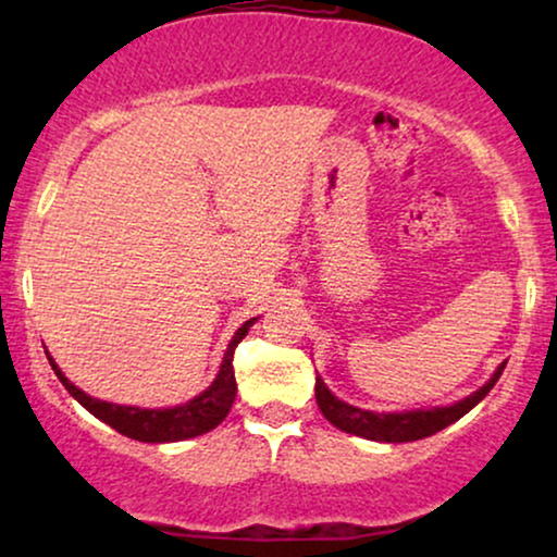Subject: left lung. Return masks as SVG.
<instances>
[{
	"mask_svg": "<svg viewBox=\"0 0 557 557\" xmlns=\"http://www.w3.org/2000/svg\"><path fill=\"white\" fill-rule=\"evenodd\" d=\"M505 364L507 362H502L499 368L494 370V375L486 380L479 391L467 395V398L451 403V406L377 413V410H364V408L349 406V403L339 400L319 375H317L314 395H317L319 410H322L324 418L334 425V429L352 433V436H360L368 441H380V444H406V441L429 438V436H433V433L444 431L446 425L459 421L461 416H467L469 410L476 406V403H482L486 398V393H490L494 383L499 380Z\"/></svg>",
	"mask_w": 557,
	"mask_h": 557,
	"instance_id": "8db88e82",
	"label": "left lung"
}]
</instances>
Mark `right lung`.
<instances>
[{
	"label": "right lung",
	"mask_w": 557,
	"mask_h": 557,
	"mask_svg": "<svg viewBox=\"0 0 557 557\" xmlns=\"http://www.w3.org/2000/svg\"><path fill=\"white\" fill-rule=\"evenodd\" d=\"M258 322V317L248 319L246 324L238 326V332L233 334V339L227 342V349L220 362V370L212 383L205 387L200 395H195L193 400L182 403V406L172 408H139V406H119V403L98 400L94 395L83 393L81 387H75L71 380L63 375V370L58 368V362L52 360L50 352L48 360L55 370L60 383L65 385V391L81 403L88 413H94L98 421L109 423L111 429H116L124 436L134 441H144V444H172V441H185L202 436L212 429H218L225 421V416L231 413L235 393V372H233V352L238 347V342L246 337L250 326Z\"/></svg>",
	"instance_id": "add662e5"
}]
</instances>
